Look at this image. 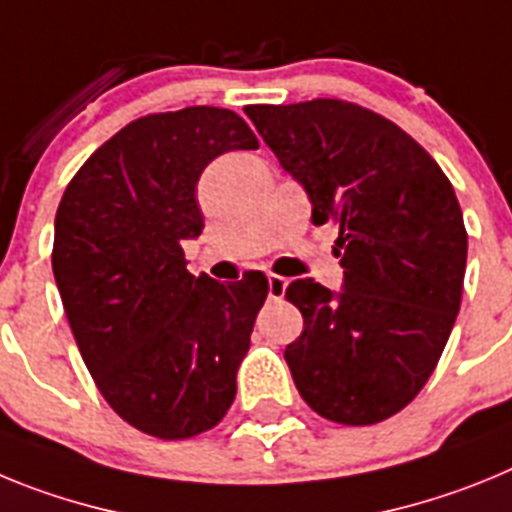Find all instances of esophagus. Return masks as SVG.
I'll return each instance as SVG.
<instances>
[{
  "label": "esophagus",
  "instance_id": "obj_1",
  "mask_svg": "<svg viewBox=\"0 0 512 512\" xmlns=\"http://www.w3.org/2000/svg\"><path fill=\"white\" fill-rule=\"evenodd\" d=\"M269 297L271 300H282L284 292H287V279L284 277H277V274H269Z\"/></svg>",
  "mask_w": 512,
  "mask_h": 512
}]
</instances>
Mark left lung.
Masks as SVG:
<instances>
[{"instance_id": "8db88e82", "label": "left lung", "mask_w": 512, "mask_h": 512, "mask_svg": "<svg viewBox=\"0 0 512 512\" xmlns=\"http://www.w3.org/2000/svg\"><path fill=\"white\" fill-rule=\"evenodd\" d=\"M246 115L305 189L312 223L338 225L343 284H289L305 323L284 361L318 415L379 423L423 390L459 315L467 230L454 187L405 130L351 102Z\"/></svg>"}]
</instances>
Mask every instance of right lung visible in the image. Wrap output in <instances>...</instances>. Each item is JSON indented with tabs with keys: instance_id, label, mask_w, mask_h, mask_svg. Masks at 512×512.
I'll return each mask as SVG.
<instances>
[{
	"instance_id": "1",
	"label": "right lung",
	"mask_w": 512,
	"mask_h": 512,
	"mask_svg": "<svg viewBox=\"0 0 512 512\" xmlns=\"http://www.w3.org/2000/svg\"><path fill=\"white\" fill-rule=\"evenodd\" d=\"M246 120L220 107L148 115L112 135L56 212L53 277L84 364L110 408L179 441L223 420L269 282L187 271L200 238L197 182L212 158L253 151Z\"/></svg>"
}]
</instances>
